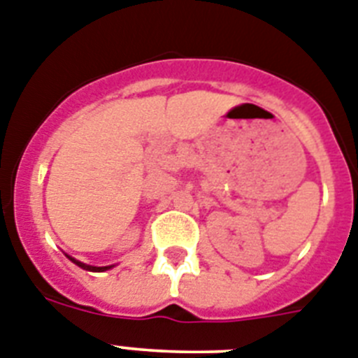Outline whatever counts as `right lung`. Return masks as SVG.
Wrapping results in <instances>:
<instances>
[{
  "mask_svg": "<svg viewBox=\"0 0 358 358\" xmlns=\"http://www.w3.org/2000/svg\"><path fill=\"white\" fill-rule=\"evenodd\" d=\"M69 259H70V261H72V262H76L78 266L85 268V270H88V271H105V270H110V268H112V266H88V264H83V262L76 261V259H72V257H69Z\"/></svg>",
  "mask_w": 358,
  "mask_h": 358,
  "instance_id": "obj_1",
  "label": "right lung"
}]
</instances>
